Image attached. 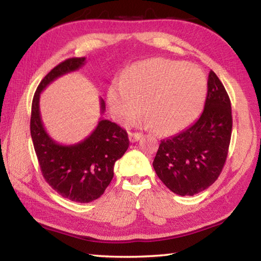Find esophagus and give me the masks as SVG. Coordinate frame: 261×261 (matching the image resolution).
Returning a JSON list of instances; mask_svg holds the SVG:
<instances>
[{"label": "esophagus", "instance_id": "34e87169", "mask_svg": "<svg viewBox=\"0 0 261 261\" xmlns=\"http://www.w3.org/2000/svg\"><path fill=\"white\" fill-rule=\"evenodd\" d=\"M143 135L139 134V132H129V139L131 143H135V141H138Z\"/></svg>", "mask_w": 261, "mask_h": 261}]
</instances>
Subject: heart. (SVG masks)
Masks as SVG:
<instances>
[{
	"mask_svg": "<svg viewBox=\"0 0 261 261\" xmlns=\"http://www.w3.org/2000/svg\"><path fill=\"white\" fill-rule=\"evenodd\" d=\"M207 78L185 62L152 59L132 64L107 92L110 112L121 121L139 112L140 121L160 134H173L190 124L202 108Z\"/></svg>",
	"mask_w": 261,
	"mask_h": 261,
	"instance_id": "heart-1",
	"label": "heart"
}]
</instances>
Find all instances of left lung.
<instances>
[{"mask_svg":"<svg viewBox=\"0 0 261 261\" xmlns=\"http://www.w3.org/2000/svg\"><path fill=\"white\" fill-rule=\"evenodd\" d=\"M232 129L231 105L226 88L211 71L205 107L187 129L161 140L154 170L179 196H193L211 187L222 171Z\"/></svg>","mask_w":261,"mask_h":261,"instance_id":"1","label":"left lung"}]
</instances>
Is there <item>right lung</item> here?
I'll list each match as a JSON object with an SVG mask.
<instances>
[{
  "mask_svg": "<svg viewBox=\"0 0 261 261\" xmlns=\"http://www.w3.org/2000/svg\"><path fill=\"white\" fill-rule=\"evenodd\" d=\"M85 63V57H73L56 65L39 84L31 114V137L43 177L62 197L77 202H91L102 196L113 179L115 162L129 147L126 131L103 118L90 136L73 145L56 143L47 134L39 106L41 92L55 79L77 71ZM100 110L101 114L106 110L102 99Z\"/></svg>",
  "mask_w": 261,
  "mask_h": 261,
  "instance_id": "add662e5",
  "label": "right lung"
}]
</instances>
